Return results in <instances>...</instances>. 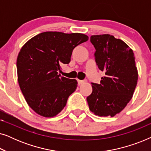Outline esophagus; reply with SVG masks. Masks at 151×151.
<instances>
[{
    "mask_svg": "<svg viewBox=\"0 0 151 151\" xmlns=\"http://www.w3.org/2000/svg\"><path fill=\"white\" fill-rule=\"evenodd\" d=\"M78 84H79V85H81V84L85 83L86 80H78Z\"/></svg>",
    "mask_w": 151,
    "mask_h": 151,
    "instance_id": "1",
    "label": "esophagus"
}]
</instances>
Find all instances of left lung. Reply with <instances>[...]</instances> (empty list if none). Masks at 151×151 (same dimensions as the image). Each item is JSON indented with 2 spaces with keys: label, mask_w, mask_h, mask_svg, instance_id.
Returning <instances> with one entry per match:
<instances>
[{
  "label": "left lung",
  "mask_w": 151,
  "mask_h": 151,
  "mask_svg": "<svg viewBox=\"0 0 151 151\" xmlns=\"http://www.w3.org/2000/svg\"><path fill=\"white\" fill-rule=\"evenodd\" d=\"M95 59L105 75L100 83H91L86 98L90 111L100 117H113L125 108L133 97L138 72L132 49L120 39L109 34L93 35Z\"/></svg>",
  "instance_id": "obj_1"
}]
</instances>
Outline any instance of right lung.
Segmentation results:
<instances>
[{
    "label": "right lung",
    "mask_w": 151,
    "mask_h": 151,
    "mask_svg": "<svg viewBox=\"0 0 151 151\" xmlns=\"http://www.w3.org/2000/svg\"><path fill=\"white\" fill-rule=\"evenodd\" d=\"M88 40L80 33L46 32L29 40L17 58L18 81L30 108L45 117L57 115L78 86L76 79L58 74L76 47Z\"/></svg>",
    "instance_id": "add662e5"
}]
</instances>
